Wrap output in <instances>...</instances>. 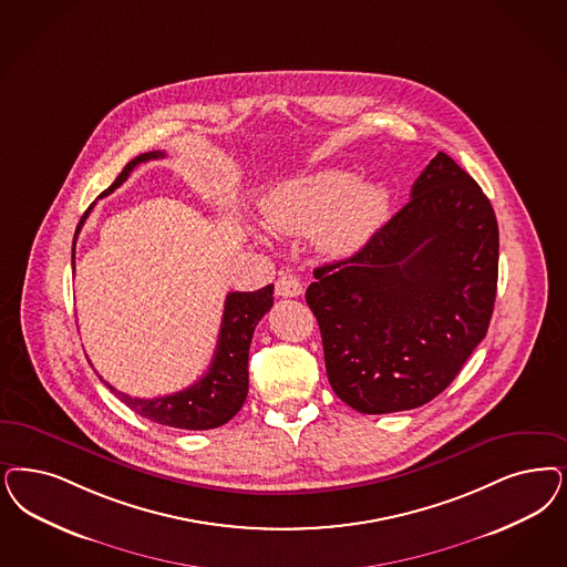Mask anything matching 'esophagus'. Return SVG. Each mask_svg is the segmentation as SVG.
<instances>
[{"label": "esophagus", "mask_w": 567, "mask_h": 567, "mask_svg": "<svg viewBox=\"0 0 567 567\" xmlns=\"http://www.w3.org/2000/svg\"><path fill=\"white\" fill-rule=\"evenodd\" d=\"M303 293V287L299 282V278H295L293 274H282L276 280V295L280 297H299Z\"/></svg>", "instance_id": "obj_1"}]
</instances>
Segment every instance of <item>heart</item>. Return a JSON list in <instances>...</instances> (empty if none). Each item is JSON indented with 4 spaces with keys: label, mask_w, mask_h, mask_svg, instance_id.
<instances>
[{
    "label": "heart",
    "mask_w": 567,
    "mask_h": 567,
    "mask_svg": "<svg viewBox=\"0 0 567 567\" xmlns=\"http://www.w3.org/2000/svg\"><path fill=\"white\" fill-rule=\"evenodd\" d=\"M390 209V190L379 179L358 182L343 169H324L278 188L264 203V217L274 230L306 235L316 227L322 251H358Z\"/></svg>",
    "instance_id": "b5f03b06"
}]
</instances>
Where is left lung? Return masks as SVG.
Here are the masks:
<instances>
[{"label":"left lung","mask_w":567,"mask_h":567,"mask_svg":"<svg viewBox=\"0 0 567 567\" xmlns=\"http://www.w3.org/2000/svg\"><path fill=\"white\" fill-rule=\"evenodd\" d=\"M306 291L332 391L364 414L411 411L449 388L488 332L498 224L477 182L437 153L411 200Z\"/></svg>","instance_id":"left-lung-1"}]
</instances>
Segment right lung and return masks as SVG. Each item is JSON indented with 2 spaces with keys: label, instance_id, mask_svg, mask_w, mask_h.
<instances>
[{
  "label": "right lung",
  "instance_id": "obj_1",
  "mask_svg": "<svg viewBox=\"0 0 567 567\" xmlns=\"http://www.w3.org/2000/svg\"><path fill=\"white\" fill-rule=\"evenodd\" d=\"M165 153L151 151L144 155L132 158L125 169L118 174L117 179L100 196L111 195L118 188L127 176L136 169L140 163L163 158ZM94 203L87 207V212L81 217L75 230L78 240L79 230L87 215L92 212ZM73 259H75V243H73ZM274 287L268 285L254 293L226 295L224 303V318L219 327V337L215 346L214 360L209 371L205 372L195 385L186 390L177 391L172 395L161 398H132L127 393H121L113 385L104 381V385L117 395L118 400L130 406L132 411L167 427L177 430H215L224 423H228L240 406L245 404L247 391H249V348L254 339L255 327L264 318V313L270 312L274 303Z\"/></svg>",
  "mask_w": 567,
  "mask_h": 567
}]
</instances>
